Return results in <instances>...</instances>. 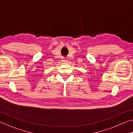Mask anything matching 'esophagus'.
I'll use <instances>...</instances> for the list:
<instances>
[{
    "instance_id": "esophagus-1",
    "label": "esophagus",
    "mask_w": 133,
    "mask_h": 133,
    "mask_svg": "<svg viewBox=\"0 0 133 133\" xmlns=\"http://www.w3.org/2000/svg\"><path fill=\"white\" fill-rule=\"evenodd\" d=\"M63 62H67V60H65V59H63L62 60Z\"/></svg>"
}]
</instances>
